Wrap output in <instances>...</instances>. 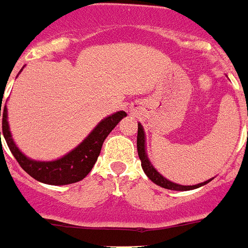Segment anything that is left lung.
Returning <instances> with one entry per match:
<instances>
[{"label":"left lung","mask_w":248,"mask_h":248,"mask_svg":"<svg viewBox=\"0 0 248 248\" xmlns=\"http://www.w3.org/2000/svg\"><path fill=\"white\" fill-rule=\"evenodd\" d=\"M137 146H138V155H139V159L141 160V168H143L144 172L146 174V176L150 179L151 181L156 185L161 186L164 189H169V190H175V191H187V190H194L198 189L200 186L206 185L207 183L212 180L203 181V183L198 184V185H192V186H185V185H179V184L171 183L170 180L165 179L161 174L156 171V169L153 166V164L149 161V157L146 155V150H145V134H144V129L141 124H138V138H137Z\"/></svg>","instance_id":"obj_1"}]
</instances>
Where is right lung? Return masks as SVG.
<instances>
[{
  "label": "right lung",
  "instance_id": "right-lung-1",
  "mask_svg": "<svg viewBox=\"0 0 248 248\" xmlns=\"http://www.w3.org/2000/svg\"><path fill=\"white\" fill-rule=\"evenodd\" d=\"M22 72V69H21ZM0 105V117L2 115V133L13 156L16 157L21 168L30 176L48 185H68L83 180L91 172L102 150L103 143L109 133L117 126L118 123L126 117L125 111H117L104 118L91 134L79 145L69 151L64 156L53 161H37L26 156L15 144L11 135L7 122V108ZM1 137V131H0Z\"/></svg>",
  "mask_w": 248,
  "mask_h": 248
}]
</instances>
